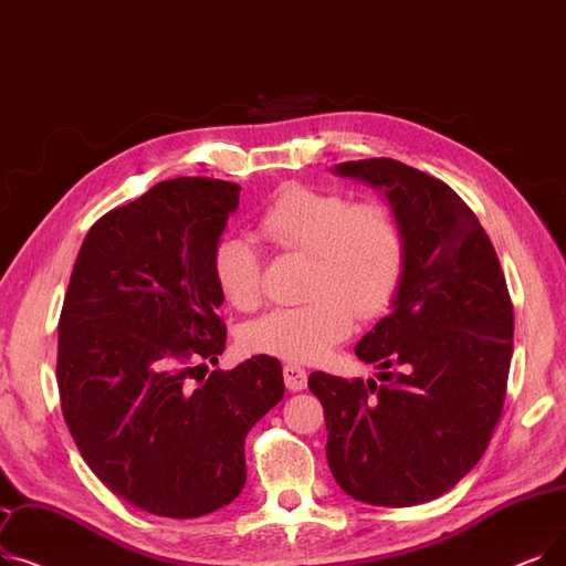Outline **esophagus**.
I'll list each match as a JSON object with an SVG mask.
<instances>
[{
    "mask_svg": "<svg viewBox=\"0 0 566 566\" xmlns=\"http://www.w3.org/2000/svg\"><path fill=\"white\" fill-rule=\"evenodd\" d=\"M284 384L289 390H303L307 386V373L301 365H284Z\"/></svg>",
    "mask_w": 566,
    "mask_h": 566,
    "instance_id": "1",
    "label": "esophagus"
}]
</instances>
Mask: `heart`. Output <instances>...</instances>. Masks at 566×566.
Wrapping results in <instances>:
<instances>
[{
  "label": "heart",
  "mask_w": 566,
  "mask_h": 566,
  "mask_svg": "<svg viewBox=\"0 0 566 566\" xmlns=\"http://www.w3.org/2000/svg\"><path fill=\"white\" fill-rule=\"evenodd\" d=\"M259 229L282 252L310 256L305 296L298 307H280L242 331L250 354L291 363H314L352 333L354 314H377L396 291L405 268L398 219L379 203H354L337 191L286 187L270 203ZM212 275L238 310L261 301L256 244L229 233L214 244Z\"/></svg>",
  "instance_id": "obj_1"
}]
</instances>
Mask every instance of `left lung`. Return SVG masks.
Listing matches in <instances>:
<instances>
[{
  "label": "left lung",
  "instance_id": "left-lung-1",
  "mask_svg": "<svg viewBox=\"0 0 566 566\" xmlns=\"http://www.w3.org/2000/svg\"><path fill=\"white\" fill-rule=\"evenodd\" d=\"M386 196L405 238L390 312L356 356L375 379L312 373L326 458L349 497L375 506L437 500L481 460L506 392L513 307L493 242L441 180L396 159L333 166Z\"/></svg>",
  "mask_w": 566,
  "mask_h": 566
}]
</instances>
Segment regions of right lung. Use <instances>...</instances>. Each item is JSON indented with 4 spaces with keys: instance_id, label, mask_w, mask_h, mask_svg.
Wrapping results in <instances>:
<instances>
[{
    "instance_id": "1",
    "label": "right lung",
    "mask_w": 566,
    "mask_h": 566,
    "mask_svg": "<svg viewBox=\"0 0 566 566\" xmlns=\"http://www.w3.org/2000/svg\"><path fill=\"white\" fill-rule=\"evenodd\" d=\"M238 201L235 182L178 178L111 210L83 240L60 316L73 441L117 497L166 518L240 495L244 437L284 398L273 356L189 381L227 347L212 252Z\"/></svg>"
}]
</instances>
